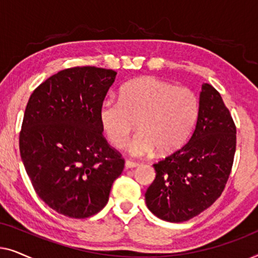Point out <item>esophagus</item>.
<instances>
[{
	"instance_id": "1",
	"label": "esophagus",
	"mask_w": 258,
	"mask_h": 258,
	"mask_svg": "<svg viewBox=\"0 0 258 258\" xmlns=\"http://www.w3.org/2000/svg\"><path fill=\"white\" fill-rule=\"evenodd\" d=\"M124 167L126 169H133V168L139 167V163H136V162H133V161H125Z\"/></svg>"
}]
</instances>
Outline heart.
Segmentation results:
<instances>
[{
    "instance_id": "obj_1",
    "label": "heart",
    "mask_w": 258,
    "mask_h": 258,
    "mask_svg": "<svg viewBox=\"0 0 258 258\" xmlns=\"http://www.w3.org/2000/svg\"><path fill=\"white\" fill-rule=\"evenodd\" d=\"M197 115L199 100L192 90L154 76L125 83L118 100L107 98L98 109L102 129L116 148L124 146L136 121L139 132L128 143L133 156L177 150L189 139Z\"/></svg>"
}]
</instances>
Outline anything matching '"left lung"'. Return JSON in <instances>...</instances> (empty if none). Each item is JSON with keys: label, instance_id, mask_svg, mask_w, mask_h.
<instances>
[{"label": "left lung", "instance_id": "obj_1", "mask_svg": "<svg viewBox=\"0 0 258 258\" xmlns=\"http://www.w3.org/2000/svg\"><path fill=\"white\" fill-rule=\"evenodd\" d=\"M236 150V126L221 95L204 83L191 137L181 149L155 163L156 177L146 204L163 221L185 222L221 196Z\"/></svg>", "mask_w": 258, "mask_h": 258}]
</instances>
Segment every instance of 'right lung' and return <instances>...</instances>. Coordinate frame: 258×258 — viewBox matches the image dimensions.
<instances>
[{"instance_id": "add662e5", "label": "right lung", "mask_w": 258, "mask_h": 258, "mask_svg": "<svg viewBox=\"0 0 258 258\" xmlns=\"http://www.w3.org/2000/svg\"><path fill=\"white\" fill-rule=\"evenodd\" d=\"M117 73L96 67L64 69L28 101L20 153L40 199L58 214L86 218L108 203L124 161L103 137L98 109Z\"/></svg>"}]
</instances>
